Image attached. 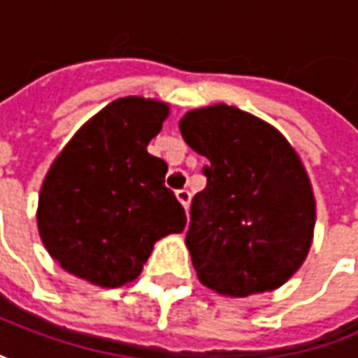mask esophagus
Returning <instances> with one entry per match:
<instances>
[{
  "label": "esophagus",
  "instance_id": "obj_1",
  "mask_svg": "<svg viewBox=\"0 0 358 358\" xmlns=\"http://www.w3.org/2000/svg\"><path fill=\"white\" fill-rule=\"evenodd\" d=\"M177 199L181 201V206L187 209L189 203H191V193H189L187 189H179V191H177Z\"/></svg>",
  "mask_w": 358,
  "mask_h": 358
}]
</instances>
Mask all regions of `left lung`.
Returning <instances> with one entry per match:
<instances>
[{"instance_id": "obj_1", "label": "left lung", "mask_w": 358, "mask_h": 358, "mask_svg": "<svg viewBox=\"0 0 358 358\" xmlns=\"http://www.w3.org/2000/svg\"><path fill=\"white\" fill-rule=\"evenodd\" d=\"M179 129L207 159L185 236L201 284L236 298L280 288L306 258L316 220L294 149L274 127L227 104L191 110Z\"/></svg>"}]
</instances>
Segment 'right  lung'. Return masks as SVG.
I'll return each instance as SVG.
<instances>
[{
  "label": "right lung",
  "instance_id": "add662e5",
  "mask_svg": "<svg viewBox=\"0 0 358 358\" xmlns=\"http://www.w3.org/2000/svg\"><path fill=\"white\" fill-rule=\"evenodd\" d=\"M169 106L127 96L92 117L52 163L40 191L38 227L64 270L104 288L141 274L152 243L185 227L165 187L167 163L147 152Z\"/></svg>",
  "mask_w": 358,
  "mask_h": 358
}]
</instances>
